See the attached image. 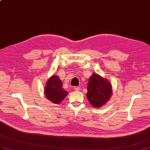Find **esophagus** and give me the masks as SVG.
<instances>
[{"instance_id":"obj_1","label":"esophagus","mask_w":150,"mask_h":150,"mask_svg":"<svg viewBox=\"0 0 150 150\" xmlns=\"http://www.w3.org/2000/svg\"><path fill=\"white\" fill-rule=\"evenodd\" d=\"M74 90L75 91H80V90H81V88L78 87V86H75V87H74Z\"/></svg>"}]
</instances>
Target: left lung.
Instances as JSON below:
<instances>
[{
	"label": "left lung",
	"mask_w": 150,
	"mask_h": 150,
	"mask_svg": "<svg viewBox=\"0 0 150 150\" xmlns=\"http://www.w3.org/2000/svg\"><path fill=\"white\" fill-rule=\"evenodd\" d=\"M86 97L90 104L96 108L103 106L112 96L111 83L97 73H93L89 78Z\"/></svg>",
	"instance_id": "8db88e82"
}]
</instances>
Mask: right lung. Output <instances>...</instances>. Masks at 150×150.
Here are the masks:
<instances>
[{
	"label": "right lung",
	"instance_id": "right-lung-1",
	"mask_svg": "<svg viewBox=\"0 0 150 150\" xmlns=\"http://www.w3.org/2000/svg\"><path fill=\"white\" fill-rule=\"evenodd\" d=\"M44 93L47 99L56 104H60L69 93L62 88V82L59 77L54 74L47 81Z\"/></svg>",
	"mask_w": 150,
	"mask_h": 150
}]
</instances>
